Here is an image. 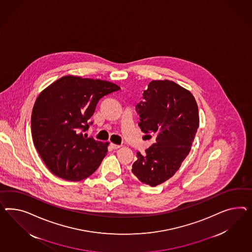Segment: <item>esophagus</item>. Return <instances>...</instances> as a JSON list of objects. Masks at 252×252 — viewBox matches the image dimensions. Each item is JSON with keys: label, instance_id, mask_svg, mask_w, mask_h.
Returning <instances> with one entry per match:
<instances>
[{"label": "esophagus", "instance_id": "obj_1", "mask_svg": "<svg viewBox=\"0 0 252 252\" xmlns=\"http://www.w3.org/2000/svg\"><path fill=\"white\" fill-rule=\"evenodd\" d=\"M111 148L113 150H118L119 148H121V146L120 145H116V144H111Z\"/></svg>", "mask_w": 252, "mask_h": 252}]
</instances>
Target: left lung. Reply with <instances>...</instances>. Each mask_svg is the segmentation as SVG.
Instances as JSON below:
<instances>
[{
    "label": "left lung",
    "mask_w": 252,
    "mask_h": 252,
    "mask_svg": "<svg viewBox=\"0 0 252 252\" xmlns=\"http://www.w3.org/2000/svg\"><path fill=\"white\" fill-rule=\"evenodd\" d=\"M136 105L139 126L155 142L145 154L137 152L132 172L143 184L155 187L179 170L199 127L198 106L189 91L175 82L152 81Z\"/></svg>",
    "instance_id": "1"
}]
</instances>
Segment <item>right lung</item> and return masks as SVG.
Instances as JSON below:
<instances>
[{
	"mask_svg": "<svg viewBox=\"0 0 252 252\" xmlns=\"http://www.w3.org/2000/svg\"><path fill=\"white\" fill-rule=\"evenodd\" d=\"M120 90L115 83L65 76L45 89L34 102L31 131L34 147L53 174L81 181L95 171L107 154L108 144L84 134L96 104Z\"/></svg>",
	"mask_w": 252,
	"mask_h": 252,
	"instance_id": "1",
	"label": "right lung"
}]
</instances>
